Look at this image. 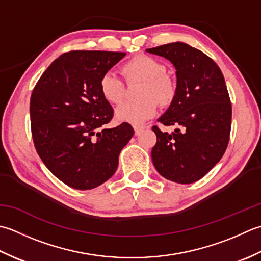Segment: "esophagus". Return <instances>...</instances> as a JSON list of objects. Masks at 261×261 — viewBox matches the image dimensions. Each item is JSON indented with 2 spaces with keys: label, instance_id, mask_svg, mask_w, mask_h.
I'll return each mask as SVG.
<instances>
[{
  "label": "esophagus",
  "instance_id": "1",
  "mask_svg": "<svg viewBox=\"0 0 261 261\" xmlns=\"http://www.w3.org/2000/svg\"><path fill=\"white\" fill-rule=\"evenodd\" d=\"M146 128L145 126H140V125H136L134 126V130H135V135H140L141 133Z\"/></svg>",
  "mask_w": 261,
  "mask_h": 261
}]
</instances>
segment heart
Wrapping results in <instances>:
<instances>
[{
	"instance_id": "1",
	"label": "heart",
	"mask_w": 261,
	"mask_h": 261,
	"mask_svg": "<svg viewBox=\"0 0 261 261\" xmlns=\"http://www.w3.org/2000/svg\"><path fill=\"white\" fill-rule=\"evenodd\" d=\"M120 71L128 82L142 81L143 84L138 91L141 100L125 102L116 109L115 117L118 121L141 125L155 115L158 103H171L175 84L166 75L167 66L162 62L147 55H138L126 62ZM100 91L108 102L120 103L125 95V84L115 73L107 72L100 80Z\"/></svg>"
}]
</instances>
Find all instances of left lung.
Returning a JSON list of instances; mask_svg holds the SVG:
<instances>
[{
    "mask_svg": "<svg viewBox=\"0 0 261 261\" xmlns=\"http://www.w3.org/2000/svg\"><path fill=\"white\" fill-rule=\"evenodd\" d=\"M146 51L171 62L177 76L174 98L158 121L178 128L169 134L153 127V164L168 180L193 184L221 160L228 144L232 107L224 76L212 58L185 42Z\"/></svg>",
    "mask_w": 261,
    "mask_h": 261,
    "instance_id": "obj_1",
    "label": "left lung"
}]
</instances>
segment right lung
<instances>
[{"label": "right lung", "mask_w": 261, "mask_h": 261, "mask_svg": "<svg viewBox=\"0 0 261 261\" xmlns=\"http://www.w3.org/2000/svg\"><path fill=\"white\" fill-rule=\"evenodd\" d=\"M126 53L73 50L61 55L31 94V133L49 171L70 187L88 190L107 181L120 151L134 135L128 123L102 128L113 118L100 80Z\"/></svg>", "instance_id": "right-lung-1"}]
</instances>
